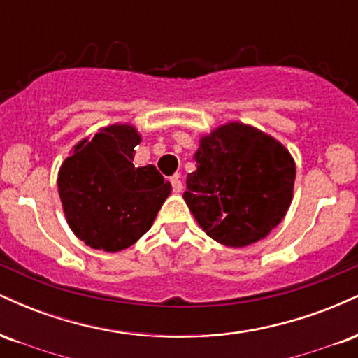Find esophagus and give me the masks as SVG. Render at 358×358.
<instances>
[{"instance_id": "esophagus-1", "label": "esophagus", "mask_w": 358, "mask_h": 358, "mask_svg": "<svg viewBox=\"0 0 358 358\" xmlns=\"http://www.w3.org/2000/svg\"><path fill=\"white\" fill-rule=\"evenodd\" d=\"M171 187H173V192L175 193H180L183 190V183H182V180H180V176L178 175H175V176H171Z\"/></svg>"}]
</instances>
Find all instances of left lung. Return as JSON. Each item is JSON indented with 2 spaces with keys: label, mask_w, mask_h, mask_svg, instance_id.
Masks as SVG:
<instances>
[{
  "label": "left lung",
  "mask_w": 358,
  "mask_h": 358,
  "mask_svg": "<svg viewBox=\"0 0 358 358\" xmlns=\"http://www.w3.org/2000/svg\"><path fill=\"white\" fill-rule=\"evenodd\" d=\"M183 199L213 241L244 248L264 239L293 199L296 166L281 143L229 122L200 139Z\"/></svg>",
  "instance_id": "8db88e82"
}]
</instances>
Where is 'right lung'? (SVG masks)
Listing matches in <instances>:
<instances>
[{"label":"right lung","mask_w":358,"mask_h":358,"mask_svg":"<svg viewBox=\"0 0 358 358\" xmlns=\"http://www.w3.org/2000/svg\"><path fill=\"white\" fill-rule=\"evenodd\" d=\"M141 136L129 124L104 127L62 163L59 193L69 225L94 249L117 252L151 227L171 190L153 165H133Z\"/></svg>","instance_id":"1"}]
</instances>
